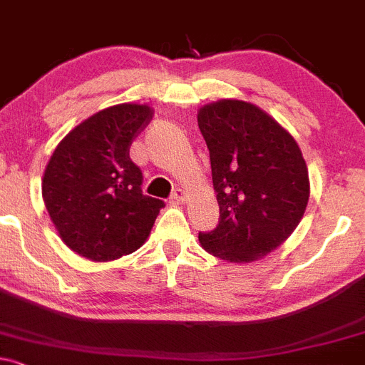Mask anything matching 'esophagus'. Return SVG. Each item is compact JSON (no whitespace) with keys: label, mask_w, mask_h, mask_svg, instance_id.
Segmentation results:
<instances>
[{"label":"esophagus","mask_w":365,"mask_h":365,"mask_svg":"<svg viewBox=\"0 0 365 365\" xmlns=\"http://www.w3.org/2000/svg\"><path fill=\"white\" fill-rule=\"evenodd\" d=\"M186 198H187V195H186V191L184 190H174V193L170 195V202L174 203V205H179V203H182V202H186Z\"/></svg>","instance_id":"esophagus-1"}]
</instances>
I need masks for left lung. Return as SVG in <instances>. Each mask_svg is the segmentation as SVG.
<instances>
[{
  "label": "left lung",
  "instance_id": "obj_1",
  "mask_svg": "<svg viewBox=\"0 0 365 365\" xmlns=\"http://www.w3.org/2000/svg\"><path fill=\"white\" fill-rule=\"evenodd\" d=\"M209 148L219 222L198 233L203 249L230 262H252L284 244L309 197L308 168L285 128L257 106L219 101L198 111Z\"/></svg>",
  "mask_w": 365,
  "mask_h": 365
}]
</instances>
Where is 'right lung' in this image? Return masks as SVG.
I'll use <instances>...</instances> for the list:
<instances>
[{
    "mask_svg": "<svg viewBox=\"0 0 365 365\" xmlns=\"http://www.w3.org/2000/svg\"><path fill=\"white\" fill-rule=\"evenodd\" d=\"M151 116L140 104L103 109L58 143L45 168L41 193L50 219L64 244L87 259L134 252L165 207L143 195V172L128 155Z\"/></svg>",
    "mask_w": 365,
    "mask_h": 365,
    "instance_id": "add662e5",
    "label": "right lung"
}]
</instances>
